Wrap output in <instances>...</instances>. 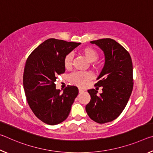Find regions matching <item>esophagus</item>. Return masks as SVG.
I'll return each mask as SVG.
<instances>
[{
	"instance_id": "obj_1",
	"label": "esophagus",
	"mask_w": 153,
	"mask_h": 153,
	"mask_svg": "<svg viewBox=\"0 0 153 153\" xmlns=\"http://www.w3.org/2000/svg\"><path fill=\"white\" fill-rule=\"evenodd\" d=\"M83 92H84V90H82L81 88H79V93H80V94H81V93H83Z\"/></svg>"
}]
</instances>
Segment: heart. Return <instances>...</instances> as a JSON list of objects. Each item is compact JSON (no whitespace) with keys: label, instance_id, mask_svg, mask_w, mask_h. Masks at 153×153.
I'll return each instance as SVG.
<instances>
[{"label":"heart","instance_id":"1","mask_svg":"<svg viewBox=\"0 0 153 153\" xmlns=\"http://www.w3.org/2000/svg\"><path fill=\"white\" fill-rule=\"evenodd\" d=\"M79 53L89 62V63H93L97 61L99 56L98 51L95 50L94 48L90 46L84 47L79 51ZM72 61H73V56L71 53L67 54L64 59V67L66 69L71 68L72 65ZM90 77V75L86 72L82 71H76L72 74L69 76V80L74 84L78 86L79 87H83L86 86L88 82L89 81Z\"/></svg>","mask_w":153,"mask_h":153}]
</instances>
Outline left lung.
I'll list each match as a JSON object with an SVG mask.
<instances>
[{"label": "left lung", "instance_id": "obj_1", "mask_svg": "<svg viewBox=\"0 0 153 153\" xmlns=\"http://www.w3.org/2000/svg\"><path fill=\"white\" fill-rule=\"evenodd\" d=\"M90 43L104 52L105 62L95 84L102 86V92L97 95V90H88L91 99L86 111L95 122L105 123L117 118L128 102L134 85L132 61L128 52L113 39L103 38Z\"/></svg>", "mask_w": 153, "mask_h": 153}]
</instances>
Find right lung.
Returning a JSON list of instances; mask_svg holds the SVG:
<instances>
[{
	"label": "right lung",
	"mask_w": 153,
	"mask_h": 153,
	"mask_svg": "<svg viewBox=\"0 0 153 153\" xmlns=\"http://www.w3.org/2000/svg\"><path fill=\"white\" fill-rule=\"evenodd\" d=\"M80 44L50 38L35 48L25 63L23 84L28 105L36 117L48 125L66 120L78 94L74 86L61 93L55 82L65 71V56Z\"/></svg>",
	"instance_id": "obj_1"
}]
</instances>
